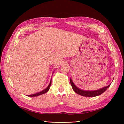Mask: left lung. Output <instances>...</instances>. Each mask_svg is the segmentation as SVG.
I'll list each match as a JSON object with an SVG mask.
<instances>
[{"label": "left lung", "instance_id": "8db88e82", "mask_svg": "<svg viewBox=\"0 0 124 124\" xmlns=\"http://www.w3.org/2000/svg\"><path fill=\"white\" fill-rule=\"evenodd\" d=\"M70 83L72 86V89L73 91L77 93L78 94L80 95L81 96H83L84 97H95V96H98L99 95H100L103 93L105 91H106L107 89L108 88L110 87L111 85V84L108 85L106 86V87H102V88L96 90V91H85V90L81 89L79 88H78L77 86L74 84L73 81L71 80V78H70Z\"/></svg>", "mask_w": 124, "mask_h": 124}]
</instances>
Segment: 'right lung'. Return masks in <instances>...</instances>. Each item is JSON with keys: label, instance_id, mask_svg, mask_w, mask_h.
I'll return each instance as SVG.
<instances>
[{"label": "right lung", "instance_id": "add662e5", "mask_svg": "<svg viewBox=\"0 0 124 124\" xmlns=\"http://www.w3.org/2000/svg\"><path fill=\"white\" fill-rule=\"evenodd\" d=\"M51 84H52V80H51V81H50V82L49 85H48L47 86V87L46 89H43V91H41V92H39V93H35V94H32V95H28L27 96H28V97H36V96H38L44 94V93H47V92L48 91V90L50 89V87H51Z\"/></svg>", "mask_w": 124, "mask_h": 124}]
</instances>
